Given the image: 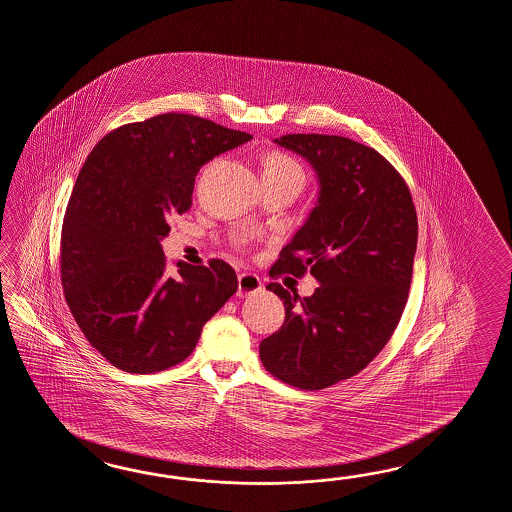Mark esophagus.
<instances>
[{"instance_id": "obj_1", "label": "esophagus", "mask_w": 512, "mask_h": 512, "mask_svg": "<svg viewBox=\"0 0 512 512\" xmlns=\"http://www.w3.org/2000/svg\"><path fill=\"white\" fill-rule=\"evenodd\" d=\"M262 288V281L259 275L242 272L238 274V296H250L253 292H259Z\"/></svg>"}]
</instances>
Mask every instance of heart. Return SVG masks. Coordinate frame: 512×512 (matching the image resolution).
<instances>
[{"mask_svg":"<svg viewBox=\"0 0 512 512\" xmlns=\"http://www.w3.org/2000/svg\"><path fill=\"white\" fill-rule=\"evenodd\" d=\"M262 177H298L303 183L305 172L300 161L287 151L270 150L262 157Z\"/></svg>","mask_w":512,"mask_h":512,"instance_id":"b5f03b06","label":"heart"}]
</instances>
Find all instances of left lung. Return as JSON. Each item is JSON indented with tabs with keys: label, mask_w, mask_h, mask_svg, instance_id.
<instances>
[{
	"label": "left lung",
	"mask_w": 512,
	"mask_h": 512,
	"mask_svg": "<svg viewBox=\"0 0 512 512\" xmlns=\"http://www.w3.org/2000/svg\"><path fill=\"white\" fill-rule=\"evenodd\" d=\"M320 179V198L270 275H314L309 298L270 283L285 322L259 346L264 368L301 390L359 374L387 346L409 298L418 218L411 190L387 159L337 135H285Z\"/></svg>",
	"instance_id": "8db88e82"
}]
</instances>
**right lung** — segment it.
Wrapping results in <instances>:
<instances>
[{
	"instance_id": "right-lung-1",
	"label": "right lung",
	"mask_w": 512,
	"mask_h": 512,
	"mask_svg": "<svg viewBox=\"0 0 512 512\" xmlns=\"http://www.w3.org/2000/svg\"><path fill=\"white\" fill-rule=\"evenodd\" d=\"M250 138L166 113L120 125L90 151L64 212L61 281L79 329L116 368L153 374L185 361L237 292L222 259L172 272L161 238L190 209L201 166Z\"/></svg>"
}]
</instances>
